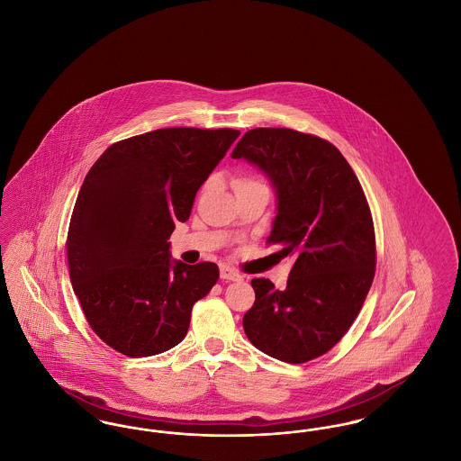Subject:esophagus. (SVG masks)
<instances>
[{
	"instance_id": "obj_1",
	"label": "esophagus",
	"mask_w": 461,
	"mask_h": 461,
	"mask_svg": "<svg viewBox=\"0 0 461 461\" xmlns=\"http://www.w3.org/2000/svg\"><path fill=\"white\" fill-rule=\"evenodd\" d=\"M220 275L222 280H228V282H240L243 278L237 269H233L230 266H221Z\"/></svg>"
}]
</instances>
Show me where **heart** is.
<instances>
[{
    "label": "heart",
    "mask_w": 461,
    "mask_h": 461,
    "mask_svg": "<svg viewBox=\"0 0 461 461\" xmlns=\"http://www.w3.org/2000/svg\"><path fill=\"white\" fill-rule=\"evenodd\" d=\"M254 183H258V181L249 179V177H237V179L233 181V186H235V192H237V190H241V188H245V186H249V185H254Z\"/></svg>",
    "instance_id": "1"
}]
</instances>
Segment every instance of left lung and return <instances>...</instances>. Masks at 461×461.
Masks as SVG:
<instances>
[{
	"mask_svg": "<svg viewBox=\"0 0 461 461\" xmlns=\"http://www.w3.org/2000/svg\"><path fill=\"white\" fill-rule=\"evenodd\" d=\"M269 177L276 216L267 241L292 259L286 288L254 278L243 316L249 340L285 363L329 352L349 330L375 276V230L365 192L331 143L286 128H256L237 143Z\"/></svg>",
	"mask_w": 461,
	"mask_h": 461,
	"instance_id": "8db88e82",
	"label": "left lung"
}]
</instances>
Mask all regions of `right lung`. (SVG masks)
<instances>
[{"label":"right lung","instance_id":"1","mask_svg":"<svg viewBox=\"0 0 461 461\" xmlns=\"http://www.w3.org/2000/svg\"><path fill=\"white\" fill-rule=\"evenodd\" d=\"M237 130L166 128L110 145L93 164L67 235L70 284L112 349L145 357L177 346L192 307L220 278L214 263L173 261L169 237Z\"/></svg>","mask_w":461,"mask_h":461}]
</instances>
